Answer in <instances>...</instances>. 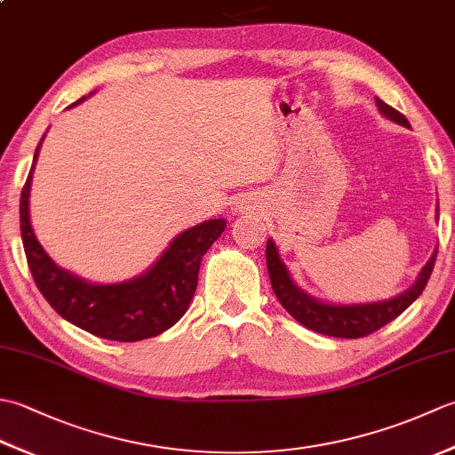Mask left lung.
<instances>
[{
  "mask_svg": "<svg viewBox=\"0 0 455 455\" xmlns=\"http://www.w3.org/2000/svg\"><path fill=\"white\" fill-rule=\"evenodd\" d=\"M375 103L383 117H387L389 121L411 129V123L407 121V117L401 115L397 109H393L391 105L381 101L379 98H375ZM436 254H438V248L434 250V254L430 256L427 266L420 269L417 282H414L407 291H403L397 297L387 299V301H375V303L331 305V303L318 301V299L305 293L303 289H299L291 279V275H289L287 266L282 262V258H279L274 240H267L266 244L267 274H269V279H272L274 293L279 299V303H282L285 311L303 326L311 328L315 332L334 336V338L367 336L375 331H379V328L387 323H391L393 318H397L403 311H407V308L417 301V297L424 291V287H427L434 264H436Z\"/></svg>",
  "mask_w": 455,
  "mask_h": 455,
  "instance_id": "8db88e82",
  "label": "left lung"
}]
</instances>
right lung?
Masks as SVG:
<instances>
[{
	"mask_svg": "<svg viewBox=\"0 0 455 455\" xmlns=\"http://www.w3.org/2000/svg\"><path fill=\"white\" fill-rule=\"evenodd\" d=\"M84 100L72 103L70 108ZM43 140L44 137L35 150L33 166L19 205L27 264L38 291L68 323L105 340L139 342L168 331L186 315L197 289L201 259L222 235L227 220L211 219L183 230L164 250L156 264L129 282L109 285L85 282L52 262L31 227L28 196H31L33 172Z\"/></svg>",
	"mask_w": 455,
	"mask_h": 455,
	"instance_id": "1",
	"label": "right lung"
}]
</instances>
